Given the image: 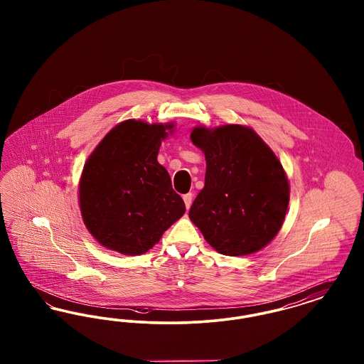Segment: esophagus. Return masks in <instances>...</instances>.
<instances>
[{
	"label": "esophagus",
	"instance_id": "esophagus-1",
	"mask_svg": "<svg viewBox=\"0 0 364 364\" xmlns=\"http://www.w3.org/2000/svg\"><path fill=\"white\" fill-rule=\"evenodd\" d=\"M183 199H184V203H186V208H190L191 205H192V199H193V195L188 192V193H186L184 196H183Z\"/></svg>",
	"mask_w": 364,
	"mask_h": 364
}]
</instances>
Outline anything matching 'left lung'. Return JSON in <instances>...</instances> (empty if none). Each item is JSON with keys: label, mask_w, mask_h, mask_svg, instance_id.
Returning a JSON list of instances; mask_svg holds the SVG:
<instances>
[{"label": "left lung", "mask_w": 364, "mask_h": 364, "mask_svg": "<svg viewBox=\"0 0 364 364\" xmlns=\"http://www.w3.org/2000/svg\"><path fill=\"white\" fill-rule=\"evenodd\" d=\"M191 140L206 158L205 187L191 206V221L220 254L259 251L277 235L289 203L281 162L242 125L198 127Z\"/></svg>", "instance_id": "left-lung-1"}]
</instances>
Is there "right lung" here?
Here are the masks:
<instances>
[{
  "label": "right lung",
  "mask_w": 364,
  "mask_h": 364,
  "mask_svg": "<svg viewBox=\"0 0 364 364\" xmlns=\"http://www.w3.org/2000/svg\"><path fill=\"white\" fill-rule=\"evenodd\" d=\"M172 124L128 120L114 127L87 159L79 200L90 233L104 247L140 255L184 213L171 176L158 164Z\"/></svg>",
  "instance_id": "1"
}]
</instances>
